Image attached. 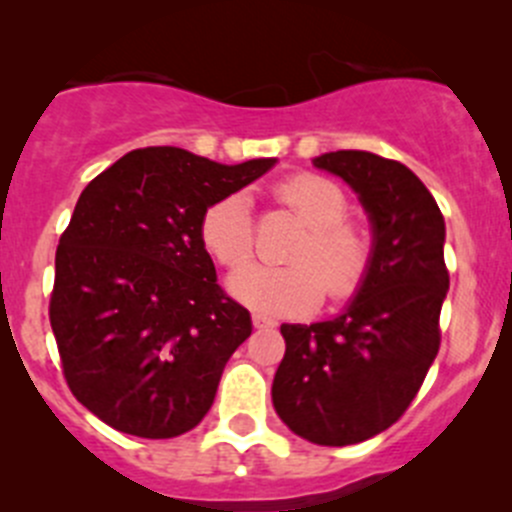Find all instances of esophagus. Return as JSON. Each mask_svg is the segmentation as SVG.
<instances>
[{
	"mask_svg": "<svg viewBox=\"0 0 512 512\" xmlns=\"http://www.w3.org/2000/svg\"><path fill=\"white\" fill-rule=\"evenodd\" d=\"M252 326H255V328H275L278 323L272 321V318H267V315L255 313V315H252Z\"/></svg>",
	"mask_w": 512,
	"mask_h": 512,
	"instance_id": "esophagus-1",
	"label": "esophagus"
}]
</instances>
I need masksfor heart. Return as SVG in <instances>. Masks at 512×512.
Masks as SVG:
<instances>
[{"label":"heart","mask_w":512,"mask_h":512,"mask_svg":"<svg viewBox=\"0 0 512 512\" xmlns=\"http://www.w3.org/2000/svg\"><path fill=\"white\" fill-rule=\"evenodd\" d=\"M275 194L308 224L290 252L293 265H242L255 247L250 199L242 191L217 199L202 214L199 234L209 255L224 267L242 265L229 275V293L265 315L308 313L326 293L333 303L353 298L369 278L374 237L366 224L346 217V191L328 176L298 174Z\"/></svg>","instance_id":"heart-1"}]
</instances>
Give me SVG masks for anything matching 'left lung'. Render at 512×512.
<instances>
[{"instance_id": "obj_1", "label": "left lung", "mask_w": 512, "mask_h": 512, "mask_svg": "<svg viewBox=\"0 0 512 512\" xmlns=\"http://www.w3.org/2000/svg\"><path fill=\"white\" fill-rule=\"evenodd\" d=\"M313 164L358 194L374 224V262L333 321L280 326L285 356L272 404L298 437L346 447L407 412L437 356L439 310L450 288L444 217L427 186L399 161L331 151Z\"/></svg>"}]
</instances>
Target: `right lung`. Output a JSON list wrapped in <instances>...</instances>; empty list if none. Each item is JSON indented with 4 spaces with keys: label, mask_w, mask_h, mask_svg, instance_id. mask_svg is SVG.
Instances as JSON below:
<instances>
[{
    "label": "right lung",
    "mask_w": 512,
    "mask_h": 512,
    "mask_svg": "<svg viewBox=\"0 0 512 512\" xmlns=\"http://www.w3.org/2000/svg\"><path fill=\"white\" fill-rule=\"evenodd\" d=\"M272 166L148 146L83 189L57 245L50 326L70 391L108 427L169 439L209 412L252 321L219 288L199 224Z\"/></svg>",
    "instance_id": "obj_1"
}]
</instances>
